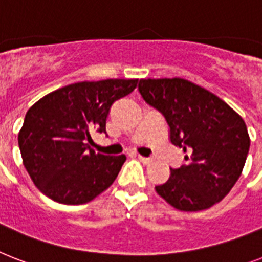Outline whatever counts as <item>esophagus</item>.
I'll use <instances>...</instances> for the list:
<instances>
[{
	"label": "esophagus",
	"mask_w": 262,
	"mask_h": 262,
	"mask_svg": "<svg viewBox=\"0 0 262 262\" xmlns=\"http://www.w3.org/2000/svg\"><path fill=\"white\" fill-rule=\"evenodd\" d=\"M137 159L141 161L142 164H150V163H152V159H150V157H144V156H140V155H137Z\"/></svg>",
	"instance_id": "obj_1"
}]
</instances>
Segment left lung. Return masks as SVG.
Returning <instances> with one entry per match:
<instances>
[{
    "mask_svg": "<svg viewBox=\"0 0 262 262\" xmlns=\"http://www.w3.org/2000/svg\"><path fill=\"white\" fill-rule=\"evenodd\" d=\"M138 91L164 116L169 140L186 164L171 168L156 192L180 211H201L221 202L241 176L250 138L245 121L226 102L182 78L141 79Z\"/></svg>",
    "mask_w": 262,
    "mask_h": 262,
    "instance_id": "1",
    "label": "left lung"
}]
</instances>
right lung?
Masks as SVG:
<instances>
[{"instance_id":"1","label":"right lung","mask_w":262,"mask_h":262,"mask_svg":"<svg viewBox=\"0 0 262 262\" xmlns=\"http://www.w3.org/2000/svg\"><path fill=\"white\" fill-rule=\"evenodd\" d=\"M138 79L72 83L36 102L25 114L18 146L25 169L44 195L83 205L107 190L126 156L90 149L91 133H106L110 107L130 94Z\"/></svg>"}]
</instances>
